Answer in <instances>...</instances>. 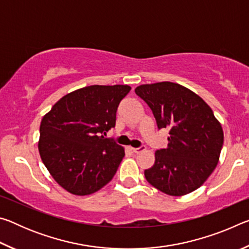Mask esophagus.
Returning <instances> with one entry per match:
<instances>
[{
  "label": "esophagus",
  "instance_id": "obj_1",
  "mask_svg": "<svg viewBox=\"0 0 249 249\" xmlns=\"http://www.w3.org/2000/svg\"><path fill=\"white\" fill-rule=\"evenodd\" d=\"M144 149H145V147H144V146L137 147V148H133V147H132V148H130V150H132L133 153H135V154H140L141 151H142Z\"/></svg>",
  "mask_w": 249,
  "mask_h": 249
}]
</instances>
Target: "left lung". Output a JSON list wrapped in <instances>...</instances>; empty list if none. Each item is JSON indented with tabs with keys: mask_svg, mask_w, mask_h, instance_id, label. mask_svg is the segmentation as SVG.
Wrapping results in <instances>:
<instances>
[{
	"mask_svg": "<svg viewBox=\"0 0 249 249\" xmlns=\"http://www.w3.org/2000/svg\"><path fill=\"white\" fill-rule=\"evenodd\" d=\"M135 93L151 109L158 129H169L167 148L156 151L146 180L169 196L196 190L215 169L224 140L213 111L178 83L142 84Z\"/></svg>",
	"mask_w": 249,
	"mask_h": 249,
	"instance_id": "obj_1",
	"label": "left lung"
}]
</instances>
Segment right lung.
Returning a JSON list of instances; mask_svg holds the SVG:
<instances>
[{
	"label": "right lung",
	"instance_id": "add662e5",
	"mask_svg": "<svg viewBox=\"0 0 249 249\" xmlns=\"http://www.w3.org/2000/svg\"><path fill=\"white\" fill-rule=\"evenodd\" d=\"M130 87L90 86L65 95L40 123L38 149L50 175L77 196L94 193L116 174L124 149L104 135L115 127Z\"/></svg>",
	"mask_w": 249,
	"mask_h": 249
}]
</instances>
